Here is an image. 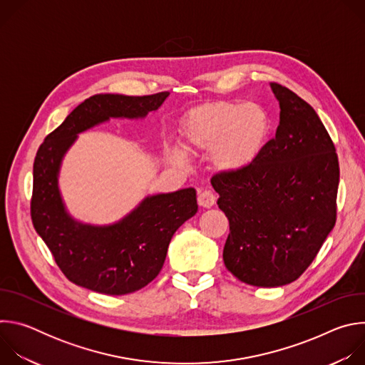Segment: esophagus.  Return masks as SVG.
Masks as SVG:
<instances>
[{"label":"esophagus","instance_id":"obj_1","mask_svg":"<svg viewBox=\"0 0 365 365\" xmlns=\"http://www.w3.org/2000/svg\"><path fill=\"white\" fill-rule=\"evenodd\" d=\"M217 202V196L211 190H200L197 195V203L203 207H211Z\"/></svg>","mask_w":365,"mask_h":365}]
</instances>
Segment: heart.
Instances as JSON below:
<instances>
[{"label":"heart","mask_w":365,"mask_h":365,"mask_svg":"<svg viewBox=\"0 0 365 365\" xmlns=\"http://www.w3.org/2000/svg\"><path fill=\"white\" fill-rule=\"evenodd\" d=\"M267 131V114L257 103L215 101L189 114L183 138L189 151H210L212 168L230 173L255 159Z\"/></svg>","instance_id":"1"}]
</instances>
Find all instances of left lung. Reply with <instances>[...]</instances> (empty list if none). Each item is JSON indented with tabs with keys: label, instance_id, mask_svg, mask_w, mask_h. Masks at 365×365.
<instances>
[{
	"label": "left lung",
	"instance_id": "obj_1",
	"mask_svg": "<svg viewBox=\"0 0 365 365\" xmlns=\"http://www.w3.org/2000/svg\"><path fill=\"white\" fill-rule=\"evenodd\" d=\"M280 124L245 168L212 176L230 221L224 263L238 280L277 287L299 279L336 222L335 144L309 103L272 83Z\"/></svg>",
	"mask_w": 365,
	"mask_h": 365
}]
</instances>
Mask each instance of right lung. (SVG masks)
I'll return each instance as SVG.
<instances>
[{"instance_id": "1", "label": "right lung", "mask_w": 365, "mask_h": 365, "mask_svg": "<svg viewBox=\"0 0 365 365\" xmlns=\"http://www.w3.org/2000/svg\"><path fill=\"white\" fill-rule=\"evenodd\" d=\"M169 92L143 96L99 93L85 99L40 144L33 165L30 214L62 273L72 283L103 294H127L160 273L176 230L197 212L193 187L145 197L118 224L91 227L65 211L58 172L63 154L82 133L111 117L141 118Z\"/></svg>"}]
</instances>
